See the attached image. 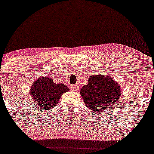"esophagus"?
I'll list each match as a JSON object with an SVG mask.
<instances>
[{"label": "esophagus", "mask_w": 154, "mask_h": 154, "mask_svg": "<svg viewBox=\"0 0 154 154\" xmlns=\"http://www.w3.org/2000/svg\"><path fill=\"white\" fill-rule=\"evenodd\" d=\"M72 89L73 90H77L78 89H79V86H78L77 85H73V86H72Z\"/></svg>", "instance_id": "esophagus-1"}]
</instances>
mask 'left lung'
Segmentation results:
<instances>
[{"label": "left lung", "mask_w": 154, "mask_h": 154, "mask_svg": "<svg viewBox=\"0 0 154 154\" xmlns=\"http://www.w3.org/2000/svg\"><path fill=\"white\" fill-rule=\"evenodd\" d=\"M85 104L93 112H103L110 104L116 103L121 89L112 78L104 75H90L88 84L80 91Z\"/></svg>", "instance_id": "obj_1"}]
</instances>
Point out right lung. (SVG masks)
I'll list each match as a JSON object with an SVG mask.
<instances>
[{
	"label": "right lung",
	"instance_id": "obj_1",
	"mask_svg": "<svg viewBox=\"0 0 154 154\" xmlns=\"http://www.w3.org/2000/svg\"><path fill=\"white\" fill-rule=\"evenodd\" d=\"M69 91V88L63 84L54 83L50 76L41 77L35 81L30 89V96L36 107L46 111L51 110L58 104L62 94Z\"/></svg>",
	"mask_w": 154,
	"mask_h": 154
}]
</instances>
